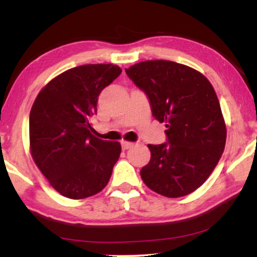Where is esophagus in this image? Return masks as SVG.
Listing matches in <instances>:
<instances>
[{
  "label": "esophagus",
  "instance_id": "esophagus-1",
  "mask_svg": "<svg viewBox=\"0 0 257 257\" xmlns=\"http://www.w3.org/2000/svg\"><path fill=\"white\" fill-rule=\"evenodd\" d=\"M132 146H134V143H132V141H125V140L122 141V149L123 150L131 149Z\"/></svg>",
  "mask_w": 257,
  "mask_h": 257
}]
</instances>
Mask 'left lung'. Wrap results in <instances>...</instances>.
I'll list each match as a JSON object with an SVG mask.
<instances>
[{"label": "left lung", "instance_id": "obj_1", "mask_svg": "<svg viewBox=\"0 0 257 257\" xmlns=\"http://www.w3.org/2000/svg\"><path fill=\"white\" fill-rule=\"evenodd\" d=\"M149 96L152 114L166 123L168 143L147 145L140 175L164 197L192 193L213 173L225 150L227 129L214 87L203 73L169 60H146L125 69Z\"/></svg>", "mask_w": 257, "mask_h": 257}]
</instances>
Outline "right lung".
Here are the masks:
<instances>
[{"label": "right lung", "mask_w": 257, "mask_h": 257, "mask_svg": "<svg viewBox=\"0 0 257 257\" xmlns=\"http://www.w3.org/2000/svg\"><path fill=\"white\" fill-rule=\"evenodd\" d=\"M122 72L113 64L67 70L41 89L30 111V152L41 173L66 198L83 199L107 185L122 147L91 134L98 96Z\"/></svg>", "instance_id": "right-lung-1"}]
</instances>
